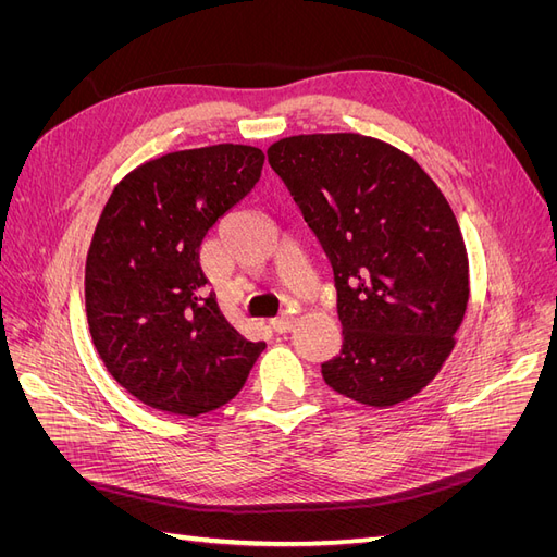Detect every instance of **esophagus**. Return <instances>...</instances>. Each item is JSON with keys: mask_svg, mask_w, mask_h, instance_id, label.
<instances>
[{"mask_svg": "<svg viewBox=\"0 0 557 557\" xmlns=\"http://www.w3.org/2000/svg\"><path fill=\"white\" fill-rule=\"evenodd\" d=\"M293 325H295V318H293V315H281V318H274V320H272V330L278 332V334L290 332Z\"/></svg>", "mask_w": 557, "mask_h": 557, "instance_id": "34e87169", "label": "esophagus"}]
</instances>
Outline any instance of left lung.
<instances>
[{
	"label": "left lung",
	"instance_id": "1",
	"mask_svg": "<svg viewBox=\"0 0 557 557\" xmlns=\"http://www.w3.org/2000/svg\"><path fill=\"white\" fill-rule=\"evenodd\" d=\"M332 267L339 356L325 383L393 407L434 379L469 299V264L446 197L418 162L362 134H301L267 150Z\"/></svg>",
	"mask_w": 557,
	"mask_h": 557
}]
</instances>
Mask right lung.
<instances>
[{
	"label": "right lung",
	"mask_w": 557,
	"mask_h": 557,
	"mask_svg": "<svg viewBox=\"0 0 557 557\" xmlns=\"http://www.w3.org/2000/svg\"><path fill=\"white\" fill-rule=\"evenodd\" d=\"M262 164L252 146L178 150L127 174L99 215L86 262L92 344L148 407L221 409L264 350L227 323L199 267L207 232L256 188Z\"/></svg>",
	"instance_id": "1"
}]
</instances>
